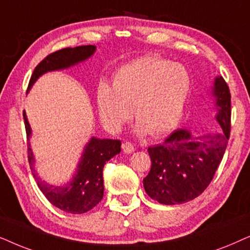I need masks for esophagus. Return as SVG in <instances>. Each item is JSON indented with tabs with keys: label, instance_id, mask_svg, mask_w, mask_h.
I'll return each instance as SVG.
<instances>
[{
	"label": "esophagus",
	"instance_id": "esophagus-1",
	"mask_svg": "<svg viewBox=\"0 0 250 250\" xmlns=\"http://www.w3.org/2000/svg\"><path fill=\"white\" fill-rule=\"evenodd\" d=\"M122 149L125 153H131L135 151V146L130 142H125L122 144Z\"/></svg>",
	"mask_w": 250,
	"mask_h": 250
}]
</instances>
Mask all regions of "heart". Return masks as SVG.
I'll return each mask as SVG.
<instances>
[{"label": "heart", "instance_id": "1", "mask_svg": "<svg viewBox=\"0 0 250 250\" xmlns=\"http://www.w3.org/2000/svg\"><path fill=\"white\" fill-rule=\"evenodd\" d=\"M189 85L184 66L158 56H145L120 68L112 86L105 82L97 85L99 118L109 131H119L130 120L132 108L139 134L160 137L178 125Z\"/></svg>", "mask_w": 250, "mask_h": 250}]
</instances>
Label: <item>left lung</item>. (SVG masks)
<instances>
[{
  "label": "left lung",
  "mask_w": 250,
  "mask_h": 250,
  "mask_svg": "<svg viewBox=\"0 0 250 250\" xmlns=\"http://www.w3.org/2000/svg\"><path fill=\"white\" fill-rule=\"evenodd\" d=\"M214 96L221 132L195 138L188 129H177L162 144L147 148L152 164L143 183L146 193L160 204L191 201L214 178L231 134V94L222 76L215 80Z\"/></svg>",
  "instance_id": "8db88e82"
}]
</instances>
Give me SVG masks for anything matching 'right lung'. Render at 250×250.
Here are the masks:
<instances>
[{
    "mask_svg": "<svg viewBox=\"0 0 250 250\" xmlns=\"http://www.w3.org/2000/svg\"><path fill=\"white\" fill-rule=\"evenodd\" d=\"M95 45H81L75 48H65L50 53L38 64L29 80L31 88L39 76L49 71L69 67L76 62L84 61L95 52ZM24 122L27 141L31 135V127L24 112ZM121 141L119 139H98L92 137L85 146L79 169L72 182L65 186H52L38 177L33 168L34 158L27 143V158L32 174L36 184L51 204L69 214H83L96 207L104 195V178L103 169L106 162L121 151Z\"/></svg>",
    "mask_w": 250,
    "mask_h": 250,
    "instance_id": "obj_1",
    "label": "right lung"
}]
</instances>
